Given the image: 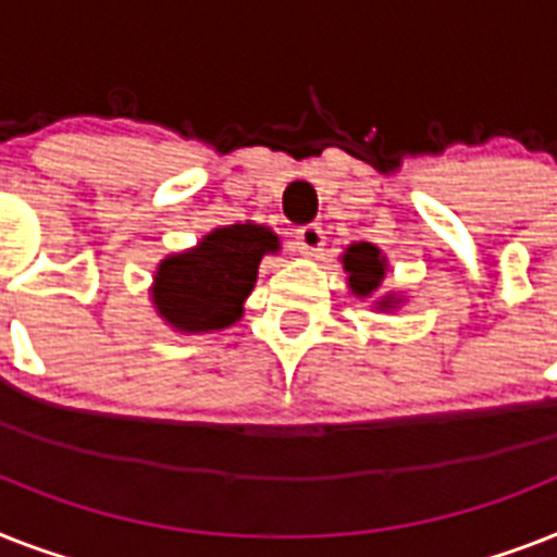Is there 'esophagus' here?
Segmentation results:
<instances>
[{
  "mask_svg": "<svg viewBox=\"0 0 557 557\" xmlns=\"http://www.w3.org/2000/svg\"><path fill=\"white\" fill-rule=\"evenodd\" d=\"M325 246V234L323 225L318 223H306L297 228V248H300L302 255H320Z\"/></svg>",
  "mask_w": 557,
  "mask_h": 557,
  "instance_id": "esophagus-1",
  "label": "esophagus"
}]
</instances>
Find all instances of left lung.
<instances>
[{"instance_id":"8db88e82","label":"left lung","mask_w":557,"mask_h":557,"mask_svg":"<svg viewBox=\"0 0 557 557\" xmlns=\"http://www.w3.org/2000/svg\"><path fill=\"white\" fill-rule=\"evenodd\" d=\"M343 265L349 271V286L360 297L372 294L386 274V260L381 257V248H374L372 243H355L343 257ZM381 306H388V300Z\"/></svg>"}]
</instances>
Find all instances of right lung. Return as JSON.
<instances>
[{
    "label": "right lung",
    "instance_id": "1",
    "mask_svg": "<svg viewBox=\"0 0 557 557\" xmlns=\"http://www.w3.org/2000/svg\"><path fill=\"white\" fill-rule=\"evenodd\" d=\"M265 251H277V237L263 225L216 228L191 251L162 260L153 306L180 332L225 329L243 314Z\"/></svg>",
    "mask_w": 557,
    "mask_h": 557
}]
</instances>
